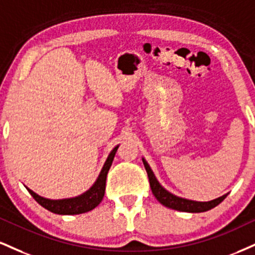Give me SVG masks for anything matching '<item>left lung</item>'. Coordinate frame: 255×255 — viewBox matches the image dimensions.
<instances>
[{
  "mask_svg": "<svg viewBox=\"0 0 255 255\" xmlns=\"http://www.w3.org/2000/svg\"><path fill=\"white\" fill-rule=\"evenodd\" d=\"M142 162L145 165L146 172L148 174V180L149 185H151V190L153 195L155 196V198L165 207L170 208V209H174L178 211H185V213H203V211H208L213 208H215L216 205H219L221 202L227 197V195L221 196V197L213 199L209 202H197V201H191V199H186L178 197V196L168 192L166 189L162 188L160 183L158 182V179L155 178L154 173L149 167V165L147 164V161L142 158Z\"/></svg>",
  "mask_w": 255,
  "mask_h": 255,
  "instance_id": "1",
  "label": "left lung"
}]
</instances>
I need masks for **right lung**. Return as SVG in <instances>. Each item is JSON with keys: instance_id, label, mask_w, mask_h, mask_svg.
Wrapping results in <instances>:
<instances>
[{"instance_id": "add662e5", "label": "right lung", "mask_w": 255, "mask_h": 255, "mask_svg": "<svg viewBox=\"0 0 255 255\" xmlns=\"http://www.w3.org/2000/svg\"><path fill=\"white\" fill-rule=\"evenodd\" d=\"M118 148L119 146H116L115 148L110 152L106 162H104L102 171H101L100 176H98L96 182L94 183V185L91 186L88 191L77 196V197L64 199H48L41 197V196L35 194L34 191H32V190L28 188L26 189L28 190L29 194L33 196V198H34L41 207L50 210L51 213L59 214V215H78V214L88 213V211L95 209L103 199L104 191H106L107 174H108L109 168L112 166Z\"/></svg>"}]
</instances>
